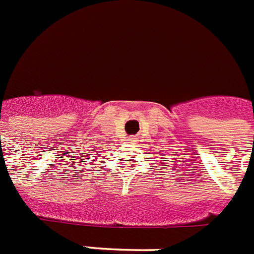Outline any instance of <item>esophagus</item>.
<instances>
[{
	"label": "esophagus",
	"instance_id": "obj_1",
	"mask_svg": "<svg viewBox=\"0 0 254 254\" xmlns=\"http://www.w3.org/2000/svg\"><path fill=\"white\" fill-rule=\"evenodd\" d=\"M130 142H134V136H131V138H130Z\"/></svg>",
	"mask_w": 254,
	"mask_h": 254
}]
</instances>
